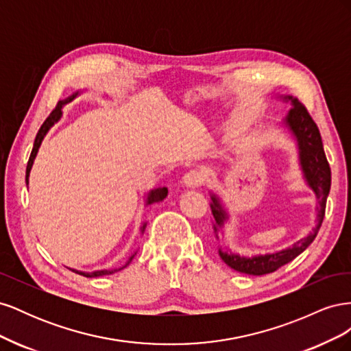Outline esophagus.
I'll list each match as a JSON object with an SVG mask.
<instances>
[{
  "instance_id": "1",
  "label": "esophagus",
  "mask_w": 351,
  "mask_h": 351,
  "mask_svg": "<svg viewBox=\"0 0 351 351\" xmlns=\"http://www.w3.org/2000/svg\"><path fill=\"white\" fill-rule=\"evenodd\" d=\"M204 178H202V174L197 171V169H190L184 176H183V184L186 187H196L199 186Z\"/></svg>"
}]
</instances>
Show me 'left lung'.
Segmentation results:
<instances>
[{"label":"left lung","instance_id":"obj_1","mask_svg":"<svg viewBox=\"0 0 351 351\" xmlns=\"http://www.w3.org/2000/svg\"><path fill=\"white\" fill-rule=\"evenodd\" d=\"M274 99L281 101L282 104H290V110L278 127L284 129L287 133H290L294 139L304 184L312 190L319 202H317L316 208V224L312 231L307 232L304 237L297 240L289 247L274 250L271 253H259L253 254V256H246V254L231 252L228 247L224 249L222 246H218L219 258L230 268L247 275H263L277 271L282 265L291 262L307 249L321 228L325 215L326 197L329 195V189H331V168H329L324 152L319 129H317V125L312 120V117L299 102V99L293 98L291 95H275ZM209 196L212 209V228H214L215 239L219 241V236L224 237V228L230 221V210L218 193L209 192Z\"/></svg>","mask_w":351,"mask_h":351}]
</instances>
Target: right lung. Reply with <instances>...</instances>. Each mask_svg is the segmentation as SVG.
I'll use <instances>...</instances> for the list:
<instances>
[{"mask_svg": "<svg viewBox=\"0 0 351 351\" xmlns=\"http://www.w3.org/2000/svg\"><path fill=\"white\" fill-rule=\"evenodd\" d=\"M83 92H84V90H77V92H74L73 95H70L69 98L60 101L58 105H57V108L49 114V117L45 120V123L40 125V129H39V132H38V134H36V137H35V142H34V149H32V152H30L29 161H27V167H26V186L29 184V176H30V171H32V167H34L35 158H36V155H38V152H39V147H40L42 142H44V139H45V136L48 134V132L52 129V127H54V125L61 120V117H62V108H64L67 104L73 102L77 97H80V95H82ZM167 195H168V189H167V187L151 189L149 192L145 193V196H143V197H145V206H152V205H155V204H159V202H162V200L167 197ZM146 224H147V221H143V222H142V226H141V234H143V231H145V228H146ZM136 253H137V250H134L133 253H130V256L127 258L125 263L123 265V267H119V268H112V269H98V271H79V269H74V268H69V269H71V271H74V272H77V274L83 275V277H88V278L104 277V275H110V274H114V272H117V271H121L123 268H125L127 265H129V263L133 261Z\"/></svg>", "mask_w": 351, "mask_h": 351, "instance_id": "obj_1", "label": "right lung"}]
</instances>
